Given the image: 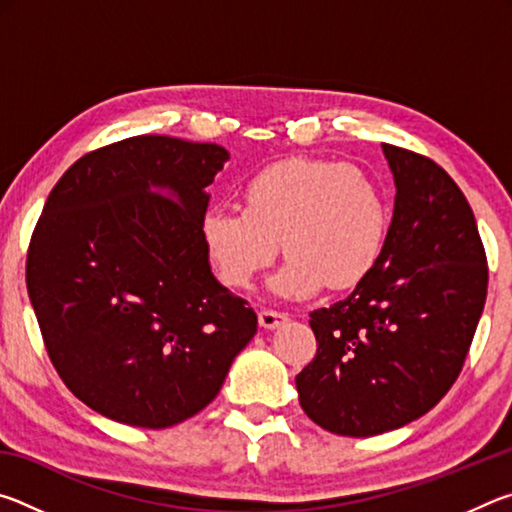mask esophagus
<instances>
[{
  "instance_id": "obj_1",
  "label": "esophagus",
  "mask_w": 512,
  "mask_h": 512,
  "mask_svg": "<svg viewBox=\"0 0 512 512\" xmlns=\"http://www.w3.org/2000/svg\"><path fill=\"white\" fill-rule=\"evenodd\" d=\"M289 320V316L284 311H275V309H262L259 311V325L264 329H275L284 325Z\"/></svg>"
}]
</instances>
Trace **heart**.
<instances>
[{
	"mask_svg": "<svg viewBox=\"0 0 512 512\" xmlns=\"http://www.w3.org/2000/svg\"><path fill=\"white\" fill-rule=\"evenodd\" d=\"M391 210L384 189L354 164L289 158L241 187V210L203 216L201 239L216 277L244 291L280 255L291 257L271 289L307 298L323 284L352 289L384 253Z\"/></svg>",
	"mask_w": 512,
	"mask_h": 512,
	"instance_id": "heart-1",
	"label": "heart"
}]
</instances>
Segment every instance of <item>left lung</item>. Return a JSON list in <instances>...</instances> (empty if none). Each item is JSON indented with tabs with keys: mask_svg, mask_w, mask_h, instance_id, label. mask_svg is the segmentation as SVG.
Here are the masks:
<instances>
[{
	"mask_svg": "<svg viewBox=\"0 0 512 512\" xmlns=\"http://www.w3.org/2000/svg\"><path fill=\"white\" fill-rule=\"evenodd\" d=\"M395 210L379 264L345 300L311 311L316 357L296 377L320 427L366 438L404 427L452 388L488 296V259L465 194L427 155L384 144Z\"/></svg>",
	"mask_w": 512,
	"mask_h": 512,
	"instance_id": "left-lung-1",
	"label": "left lung"
}]
</instances>
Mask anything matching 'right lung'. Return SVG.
I'll use <instances>...</instances> for the list:
<instances>
[{
  "instance_id": "1",
  "label": "right lung",
  "mask_w": 512,
  "mask_h": 512,
  "mask_svg": "<svg viewBox=\"0 0 512 512\" xmlns=\"http://www.w3.org/2000/svg\"><path fill=\"white\" fill-rule=\"evenodd\" d=\"M228 158L164 135L101 146L63 173L33 228L27 291L49 359L110 420L167 429L192 418L257 332L201 239L205 187Z\"/></svg>"
}]
</instances>
